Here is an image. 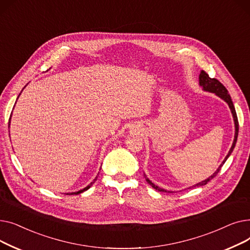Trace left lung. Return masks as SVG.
I'll list each match as a JSON object with an SVG mask.
<instances>
[{"label": "left lung", "mask_w": 250, "mask_h": 250, "mask_svg": "<svg viewBox=\"0 0 250 250\" xmlns=\"http://www.w3.org/2000/svg\"><path fill=\"white\" fill-rule=\"evenodd\" d=\"M199 78H200V86H202V87H203V89H204L205 91L211 92V93H215L217 96H219L220 98H222L223 100H225V101L228 103L229 107H230V109H231V112H232V115H233L234 124H235V136H234V141H233L232 147H231V149H230L229 153H228V154H227V156L225 157L224 161H223V162L221 163V165L218 167V169H217L216 171L213 173V175H211V176H209L208 178H207V179L203 180L202 182L196 183V185L192 186L191 188H196V187H203V186H206L207 183H208L209 180L213 179V178H214V177L219 173V171L221 170L222 166L224 165V163H225V162H226V160L228 159V157H229V156L231 155V153L233 152V149H234V147H235V145H236V142H237L238 129H239V124H238L237 114H236L235 107H234V105H233L232 99H231V97H230V95H229V93H228V90L225 88V86L223 85L220 81H218L217 79H215V78H209V77H208V75L205 71H201V74H200V77H199ZM146 180H147V182L149 183V185H150L153 188H155L156 190L167 192V190H166V189H163V188H158L157 186H155L154 183H153L149 178H147V177H146ZM168 192H169V191H168ZM170 192H171V191H170Z\"/></svg>", "instance_id": "obj_1"}]
</instances>
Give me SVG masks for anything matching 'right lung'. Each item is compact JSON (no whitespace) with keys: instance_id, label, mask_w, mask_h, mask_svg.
I'll use <instances>...</instances> for the list:
<instances>
[{"instance_id":"obj_1","label":"right lung","mask_w":250,"mask_h":250,"mask_svg":"<svg viewBox=\"0 0 250 250\" xmlns=\"http://www.w3.org/2000/svg\"><path fill=\"white\" fill-rule=\"evenodd\" d=\"M20 95V94H19ZM19 97V96H18ZM10 120H11V117H10ZM9 126H10V121H9ZM96 179H97V176L95 177V179L93 180V181H92L91 183H90V185L88 186V187H86L85 188H83V189H81V190H79V191H76V192H72V193H70V194H79V193H81V192H83V191H85V190H87V189H89L90 188H91V186L92 185H93V183L96 181Z\"/></svg>"}]
</instances>
